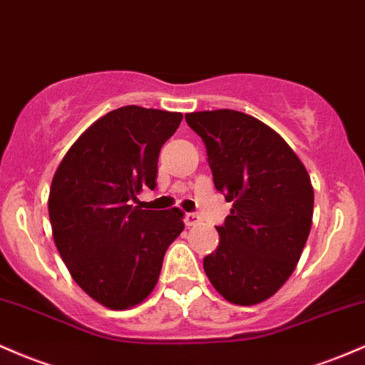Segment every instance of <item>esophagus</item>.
Listing matches in <instances>:
<instances>
[{
	"label": "esophagus",
	"instance_id": "obj_1",
	"mask_svg": "<svg viewBox=\"0 0 365 365\" xmlns=\"http://www.w3.org/2000/svg\"><path fill=\"white\" fill-rule=\"evenodd\" d=\"M201 222H202V220H201V216H199V215H195V213H187L185 215V225L187 227H195V225H199Z\"/></svg>",
	"mask_w": 365,
	"mask_h": 365
}]
</instances>
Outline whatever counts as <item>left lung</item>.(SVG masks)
<instances>
[{
	"label": "left lung",
	"mask_w": 365,
	"mask_h": 365,
	"mask_svg": "<svg viewBox=\"0 0 365 365\" xmlns=\"http://www.w3.org/2000/svg\"><path fill=\"white\" fill-rule=\"evenodd\" d=\"M185 121L206 145L216 190L232 202L204 272L227 302H265L291 277L310 234L307 168L277 131L244 112H192Z\"/></svg>",
	"instance_id": "left-lung-1"
}]
</instances>
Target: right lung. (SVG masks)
Instances as JSON below:
<instances>
[{"instance_id":"1","label":"right lung","mask_w":365,"mask_h":365,"mask_svg":"<svg viewBox=\"0 0 365 365\" xmlns=\"http://www.w3.org/2000/svg\"><path fill=\"white\" fill-rule=\"evenodd\" d=\"M180 112L126 106L81 135L55 171L48 197L60 258L100 305L126 310L152 293L168 246L182 234L183 213L135 206L155 189L161 147Z\"/></svg>"}]
</instances>
